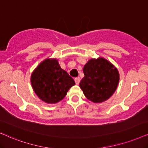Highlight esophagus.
Instances as JSON below:
<instances>
[{"instance_id": "34e87169", "label": "esophagus", "mask_w": 148, "mask_h": 148, "mask_svg": "<svg viewBox=\"0 0 148 148\" xmlns=\"http://www.w3.org/2000/svg\"><path fill=\"white\" fill-rule=\"evenodd\" d=\"M74 80H75V83H76V85H78V84H79V83H80V78L79 77L75 78H74Z\"/></svg>"}]
</instances>
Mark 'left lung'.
<instances>
[{
	"label": "left lung",
	"mask_w": 148,
	"mask_h": 148,
	"mask_svg": "<svg viewBox=\"0 0 148 148\" xmlns=\"http://www.w3.org/2000/svg\"><path fill=\"white\" fill-rule=\"evenodd\" d=\"M85 76L79 84L86 98L93 103L107 100L115 92L119 81L118 70L103 57L91 59L83 68Z\"/></svg>",
	"instance_id": "1"
}]
</instances>
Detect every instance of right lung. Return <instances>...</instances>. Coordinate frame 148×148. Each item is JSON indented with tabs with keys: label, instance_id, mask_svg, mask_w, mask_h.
<instances>
[{
	"label": "right lung",
	"instance_id": "add662e5",
	"mask_svg": "<svg viewBox=\"0 0 148 148\" xmlns=\"http://www.w3.org/2000/svg\"><path fill=\"white\" fill-rule=\"evenodd\" d=\"M33 91L42 101L55 104L62 100L75 82L63 69L57 59L47 58L33 70L31 76Z\"/></svg>",
	"mask_w": 148,
	"mask_h": 148
}]
</instances>
